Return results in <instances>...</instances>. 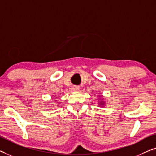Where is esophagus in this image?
<instances>
[{
    "instance_id": "34e87169",
    "label": "esophagus",
    "mask_w": 156,
    "mask_h": 156,
    "mask_svg": "<svg viewBox=\"0 0 156 156\" xmlns=\"http://www.w3.org/2000/svg\"><path fill=\"white\" fill-rule=\"evenodd\" d=\"M72 89H73V91H78L80 90V88L77 86H74L72 87Z\"/></svg>"
}]
</instances>
